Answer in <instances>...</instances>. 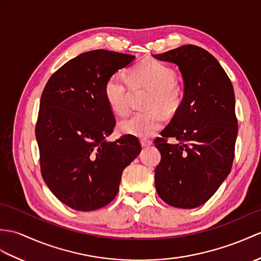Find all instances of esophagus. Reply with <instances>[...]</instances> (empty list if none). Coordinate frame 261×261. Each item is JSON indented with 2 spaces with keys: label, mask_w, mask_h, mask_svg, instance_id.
I'll list each match as a JSON object with an SVG mask.
<instances>
[{
  "label": "esophagus",
  "mask_w": 261,
  "mask_h": 261,
  "mask_svg": "<svg viewBox=\"0 0 261 261\" xmlns=\"http://www.w3.org/2000/svg\"><path fill=\"white\" fill-rule=\"evenodd\" d=\"M140 142L142 144V147H148V145L152 144V140H150V139H147V138H142Z\"/></svg>",
  "instance_id": "34e87169"
}]
</instances>
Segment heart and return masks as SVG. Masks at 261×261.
Wrapping results in <instances>:
<instances>
[{
  "mask_svg": "<svg viewBox=\"0 0 261 261\" xmlns=\"http://www.w3.org/2000/svg\"><path fill=\"white\" fill-rule=\"evenodd\" d=\"M177 74L166 63L148 60L129 71L128 77L123 73H114L108 79L105 86V95L109 106L119 114L128 112L130 108L131 86L150 88L145 107L150 110L138 111L120 122V129L124 133L140 138L152 136L163 124L162 112L166 116H173L182 106L185 91L175 81Z\"/></svg>",
  "mask_w": 261,
  "mask_h": 261,
  "instance_id": "1",
  "label": "heart"
}]
</instances>
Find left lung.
Wrapping results in <instances>:
<instances>
[{
	"mask_svg": "<svg viewBox=\"0 0 261 261\" xmlns=\"http://www.w3.org/2000/svg\"><path fill=\"white\" fill-rule=\"evenodd\" d=\"M153 57L177 64L185 82L182 106L154 140L161 153L155 189L172 207L196 208L214 196L231 170L238 133L233 88L202 47L187 44ZM169 137L176 143H168Z\"/></svg>",
	"mask_w": 261,
	"mask_h": 261,
	"instance_id": "left-lung-1",
	"label": "left lung"
}]
</instances>
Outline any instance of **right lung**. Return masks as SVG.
<instances>
[{"label": "right lung", "instance_id": "right-lung-1", "mask_svg": "<svg viewBox=\"0 0 261 261\" xmlns=\"http://www.w3.org/2000/svg\"><path fill=\"white\" fill-rule=\"evenodd\" d=\"M133 59L107 50L82 53L54 72L42 92L35 125L41 173L53 195L74 210L110 203L124 168L141 151L132 135L106 141L116 126L106 82Z\"/></svg>", "mask_w": 261, "mask_h": 261}]
</instances>
